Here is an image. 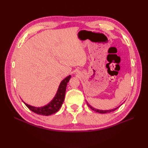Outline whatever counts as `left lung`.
<instances>
[{"mask_svg":"<svg viewBox=\"0 0 148 148\" xmlns=\"http://www.w3.org/2000/svg\"><path fill=\"white\" fill-rule=\"evenodd\" d=\"M87 104H88V106L90 107V108L92 109V110H93L94 111H95V112H99V113H101V114H106V113H109V112H114V110H115L116 109H117L119 107L122 105L121 104L120 106H119V107H116V108H115V109H110V110H99V109H95V108H94V107H91V106H90L89 105L88 103L87 102Z\"/></svg>","mask_w":148,"mask_h":148,"instance_id":"8db88e82","label":"left lung"}]
</instances>
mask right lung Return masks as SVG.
<instances>
[{
	"label": "right lung",
	"mask_w": 148,
	"mask_h": 148,
	"mask_svg": "<svg viewBox=\"0 0 148 148\" xmlns=\"http://www.w3.org/2000/svg\"><path fill=\"white\" fill-rule=\"evenodd\" d=\"M70 78L71 75H69L64 79L62 80L59 85V88H58V90L55 97L47 105L42 107H37L28 105L23 101L24 104L29 110L37 114L47 116L57 112L60 109V107H62V105L64 101L66 85L67 83H69Z\"/></svg>",
	"instance_id": "obj_1"
}]
</instances>
